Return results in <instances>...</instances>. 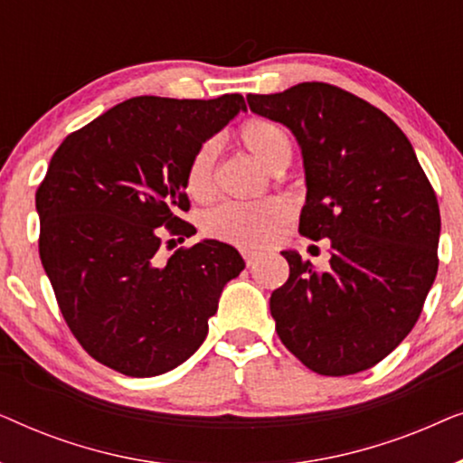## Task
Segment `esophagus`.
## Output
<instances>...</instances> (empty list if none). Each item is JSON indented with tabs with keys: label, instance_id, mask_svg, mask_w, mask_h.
<instances>
[{
	"label": "esophagus",
	"instance_id": "esophagus-1",
	"mask_svg": "<svg viewBox=\"0 0 463 463\" xmlns=\"http://www.w3.org/2000/svg\"><path fill=\"white\" fill-rule=\"evenodd\" d=\"M242 257H244V263L249 265V268H252V265H255V263H257V259H259L257 252H252V250H244V252H242Z\"/></svg>",
	"mask_w": 463,
	"mask_h": 463
}]
</instances>
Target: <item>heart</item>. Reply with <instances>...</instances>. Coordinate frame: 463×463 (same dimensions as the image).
Segmentation results:
<instances>
[{"instance_id": "heart-1", "label": "heart", "mask_w": 463, "mask_h": 463, "mask_svg": "<svg viewBox=\"0 0 463 463\" xmlns=\"http://www.w3.org/2000/svg\"><path fill=\"white\" fill-rule=\"evenodd\" d=\"M236 137L269 170L284 168L293 156L288 130L276 119L259 116L244 119L238 126ZM214 157H217V147L213 141H206L194 151L187 164L185 189L194 200H208L214 192ZM287 219L288 206L280 198L227 202L206 214L202 230L208 238L250 250L274 242Z\"/></svg>"}]
</instances>
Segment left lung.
Returning a JSON list of instances; mask_svg holds the SVG:
<instances>
[{
	"label": "left lung",
	"mask_w": 463,
	"mask_h": 463,
	"mask_svg": "<svg viewBox=\"0 0 463 463\" xmlns=\"http://www.w3.org/2000/svg\"><path fill=\"white\" fill-rule=\"evenodd\" d=\"M246 100L295 135L307 185L299 233L331 240L325 269L282 250L290 274L269 297L278 337L320 375L371 369L415 326L439 271L434 189L404 132L356 94L303 81Z\"/></svg>",
	"instance_id": "obj_1"
}]
</instances>
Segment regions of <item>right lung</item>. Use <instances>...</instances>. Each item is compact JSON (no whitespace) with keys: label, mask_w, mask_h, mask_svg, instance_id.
I'll use <instances>...</instances> for the list:
<instances>
[{"label":"right lung","mask_w":463,"mask_h":463,"mask_svg":"<svg viewBox=\"0 0 463 463\" xmlns=\"http://www.w3.org/2000/svg\"><path fill=\"white\" fill-rule=\"evenodd\" d=\"M238 111L219 99L135 97L69 135L35 192L40 257L73 337L100 364L154 377L192 356L240 252L202 240L157 255L162 238L195 233L185 170L194 151ZM173 242V240H170Z\"/></svg>","instance_id":"add662e5"}]
</instances>
